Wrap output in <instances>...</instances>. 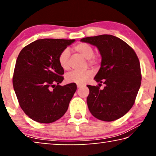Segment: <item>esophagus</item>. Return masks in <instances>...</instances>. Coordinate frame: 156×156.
I'll return each instance as SVG.
<instances>
[{
	"mask_svg": "<svg viewBox=\"0 0 156 156\" xmlns=\"http://www.w3.org/2000/svg\"><path fill=\"white\" fill-rule=\"evenodd\" d=\"M76 87H77L78 89H80V88H81V87H82V85H80V84H77V85H76Z\"/></svg>",
	"mask_w": 156,
	"mask_h": 156,
	"instance_id": "1",
	"label": "esophagus"
}]
</instances>
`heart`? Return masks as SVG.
<instances>
[{"mask_svg":"<svg viewBox=\"0 0 156 156\" xmlns=\"http://www.w3.org/2000/svg\"><path fill=\"white\" fill-rule=\"evenodd\" d=\"M74 50L78 54L82 55L84 58L88 59V62L91 66H95L99 63L97 57H96L94 54V51L92 47L88 43L80 42L74 46ZM69 51L68 49H65L61 52L59 55L58 61L61 68L64 70L69 69ZM93 72L91 70H86L84 72L72 71L65 75V81L68 83H76L78 84H83L87 82L89 78L92 76Z\"/></svg>","mask_w":156,"mask_h":156,"instance_id":"b5f03b06","label":"heart"}]
</instances>
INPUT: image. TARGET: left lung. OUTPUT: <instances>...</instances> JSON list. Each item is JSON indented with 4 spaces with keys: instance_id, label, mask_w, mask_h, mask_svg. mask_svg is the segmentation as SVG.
Returning a JSON list of instances; mask_svg holds the SVG:
<instances>
[{
    "instance_id": "left-lung-1",
    "label": "left lung",
    "mask_w": 156,
    "mask_h": 156,
    "mask_svg": "<svg viewBox=\"0 0 156 156\" xmlns=\"http://www.w3.org/2000/svg\"><path fill=\"white\" fill-rule=\"evenodd\" d=\"M97 47L101 56L96 82L105 87L87 85V105L95 118L112 121L124 116L133 106L141 83L138 58L134 50L120 38L101 35L81 39Z\"/></svg>"
}]
</instances>
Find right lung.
I'll return each instance as SVG.
<instances>
[{
  "label": "right lung",
  "instance_id": "obj_1",
  "mask_svg": "<svg viewBox=\"0 0 156 156\" xmlns=\"http://www.w3.org/2000/svg\"><path fill=\"white\" fill-rule=\"evenodd\" d=\"M74 41L37 40L20 51L12 84L21 108L33 121L52 123L67 111L76 85H59L64 80V69L59 65L58 57L62 51Z\"/></svg>",
  "mask_w": 156,
  "mask_h": 156
}]
</instances>
